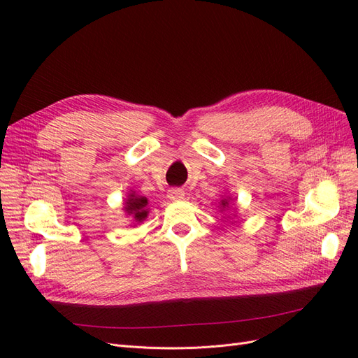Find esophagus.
<instances>
[{"label": "esophagus", "instance_id": "obj_1", "mask_svg": "<svg viewBox=\"0 0 358 358\" xmlns=\"http://www.w3.org/2000/svg\"><path fill=\"white\" fill-rule=\"evenodd\" d=\"M183 196H185V192H183V191L179 189V188H171V189L169 191V199H170V200H182Z\"/></svg>", "mask_w": 358, "mask_h": 358}]
</instances>
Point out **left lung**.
Masks as SVG:
<instances>
[{
  "label": "left lung",
  "instance_id": "8db88e82",
  "mask_svg": "<svg viewBox=\"0 0 358 358\" xmlns=\"http://www.w3.org/2000/svg\"><path fill=\"white\" fill-rule=\"evenodd\" d=\"M229 201H230V199H224V200H221V209H222V210L229 208Z\"/></svg>",
  "mask_w": 358,
  "mask_h": 358
}]
</instances>
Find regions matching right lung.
Listing matches in <instances>:
<instances>
[{
	"instance_id": "obj_1",
	"label": "right lung",
	"mask_w": 358,
	"mask_h": 358,
	"mask_svg": "<svg viewBox=\"0 0 358 358\" xmlns=\"http://www.w3.org/2000/svg\"><path fill=\"white\" fill-rule=\"evenodd\" d=\"M148 199L143 196H137L134 191H131L128 194V199L125 200V212L127 215H131L136 222H142L143 220H146L148 216Z\"/></svg>"
}]
</instances>
